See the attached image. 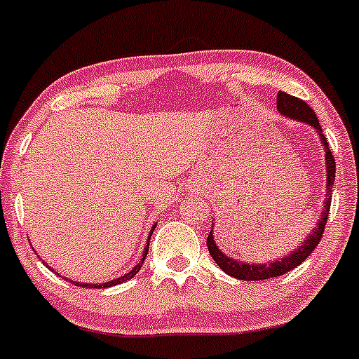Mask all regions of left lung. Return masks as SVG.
Instances as JSON below:
<instances>
[{
	"instance_id": "obj_1",
	"label": "left lung",
	"mask_w": 359,
	"mask_h": 359,
	"mask_svg": "<svg viewBox=\"0 0 359 359\" xmlns=\"http://www.w3.org/2000/svg\"><path fill=\"white\" fill-rule=\"evenodd\" d=\"M277 109L283 116H287L291 119H296V121L306 123V125L313 126L318 132L320 140L323 144V152H325V168H327V200L325 205H323V212L318 219V224L313 231L310 233V236L302 243V246H298V250H294L292 253H289L287 257H284L283 260L269 262V264H243V262H238L236 258H231L224 255L221 250L215 246L214 241V233H209V238H207V248H209V253L214 258L215 264L224 271L227 276L236 277V279L241 280H264L271 279V277L283 276L289 271H292L294 267H298L299 264H303L308 257L313 253V250L317 248V245L322 240L323 229H325L327 224V215H329L330 209V200H332V184L335 180V161L332 152H330L329 144H327V138L323 137L322 126H320L317 114L313 113L310 106L303 101V99L294 97V95H289L286 92H279L277 94Z\"/></svg>"
}]
</instances>
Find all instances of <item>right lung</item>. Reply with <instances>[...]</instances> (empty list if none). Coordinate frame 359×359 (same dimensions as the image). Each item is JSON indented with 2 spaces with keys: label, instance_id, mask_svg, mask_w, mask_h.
I'll use <instances>...</instances> for the list:
<instances>
[{
  "label": "right lung",
  "instance_id": "1",
  "mask_svg": "<svg viewBox=\"0 0 359 359\" xmlns=\"http://www.w3.org/2000/svg\"><path fill=\"white\" fill-rule=\"evenodd\" d=\"M154 229H156V224H154V226H152V229H150V233H149V240H150V236H152V231H154ZM149 240H147V246H145V252H144V255H142L140 262H138V264L135 265V267H133L132 271H130L128 273H125V276L118 277V279L107 280V283H102V284H86V283H75V284H76V286H82V287H111V286H116V284L125 283V280L133 279V277L137 276V273H138V271H140L142 264H144L145 257H147V253H149Z\"/></svg>",
  "mask_w": 359,
  "mask_h": 359
}]
</instances>
